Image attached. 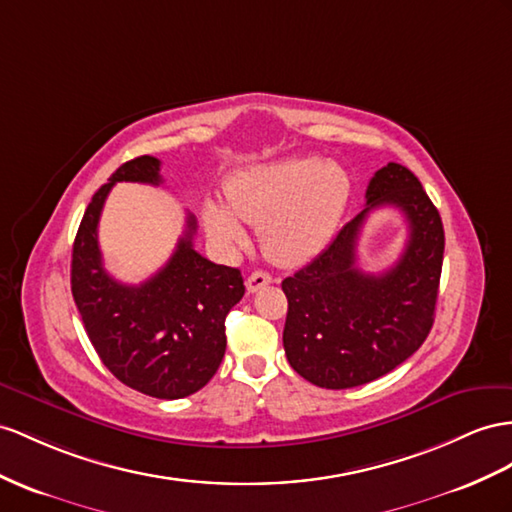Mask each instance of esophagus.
<instances>
[{
    "label": "esophagus",
    "instance_id": "1",
    "mask_svg": "<svg viewBox=\"0 0 512 512\" xmlns=\"http://www.w3.org/2000/svg\"><path fill=\"white\" fill-rule=\"evenodd\" d=\"M272 283V277L268 272H264V270H255L251 277L246 279V290L251 292V294H255V292H259L261 287H266V285H270Z\"/></svg>",
    "mask_w": 512,
    "mask_h": 512
}]
</instances>
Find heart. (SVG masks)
I'll list each match as a JSON object with an SVG mask.
<instances>
[{
	"instance_id": "heart-1",
	"label": "heart",
	"mask_w": 512,
	"mask_h": 512,
	"mask_svg": "<svg viewBox=\"0 0 512 512\" xmlns=\"http://www.w3.org/2000/svg\"><path fill=\"white\" fill-rule=\"evenodd\" d=\"M350 194L346 170L322 157L244 168L225 181L227 207L205 203L209 235L225 246H242L240 222L259 227L264 253L277 264H300L329 242Z\"/></svg>"
}]
</instances>
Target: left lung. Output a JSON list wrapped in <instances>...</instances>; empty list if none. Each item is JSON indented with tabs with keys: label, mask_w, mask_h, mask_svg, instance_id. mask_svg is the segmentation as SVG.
Here are the masks:
<instances>
[{
	"label": "left lung",
	"mask_w": 512,
	"mask_h": 512,
	"mask_svg": "<svg viewBox=\"0 0 512 512\" xmlns=\"http://www.w3.org/2000/svg\"><path fill=\"white\" fill-rule=\"evenodd\" d=\"M365 205L335 240L287 277L283 348L305 381L350 389L385 376L424 344L439 294L441 216L409 168L389 162L370 179ZM398 206L410 225L401 259L381 275L356 268V240L376 206Z\"/></svg>",
	"instance_id": "8db88e82"
}]
</instances>
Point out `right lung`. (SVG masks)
Segmentation results:
<instances>
[{
    "label": "right lung",
    "mask_w": 512,
    "mask_h": 512,
    "mask_svg": "<svg viewBox=\"0 0 512 512\" xmlns=\"http://www.w3.org/2000/svg\"><path fill=\"white\" fill-rule=\"evenodd\" d=\"M160 160L140 155L116 168L95 192L73 242L71 292L90 344L119 381L153 398L177 400L205 387L225 357V318L244 296L238 268L194 251V216L168 264L140 285L103 268L97 238L103 203L114 183L160 186Z\"/></svg>",
    "instance_id": "add662e5"
}]
</instances>
